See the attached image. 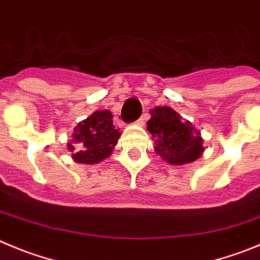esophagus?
<instances>
[{
    "instance_id": "esophagus-1",
    "label": "esophagus",
    "mask_w": 260,
    "mask_h": 260,
    "mask_svg": "<svg viewBox=\"0 0 260 260\" xmlns=\"http://www.w3.org/2000/svg\"><path fill=\"white\" fill-rule=\"evenodd\" d=\"M136 124H137V125H144L145 124V118H144V116H141V118L138 119L137 122H136Z\"/></svg>"
}]
</instances>
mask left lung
I'll list each match as a JSON object with an SVG mask.
<instances>
[{"label": "left lung", "mask_w": 260, "mask_h": 260, "mask_svg": "<svg viewBox=\"0 0 260 260\" xmlns=\"http://www.w3.org/2000/svg\"><path fill=\"white\" fill-rule=\"evenodd\" d=\"M150 114L147 131L155 138V151L167 163L182 166L200 157L203 138L188 120L183 122L181 115L168 106H156Z\"/></svg>", "instance_id": "left-lung-1"}]
</instances>
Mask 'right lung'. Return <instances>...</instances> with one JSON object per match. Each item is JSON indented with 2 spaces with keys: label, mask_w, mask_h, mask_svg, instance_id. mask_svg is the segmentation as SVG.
I'll return each instance as SVG.
<instances>
[{
  "label": "right lung",
  "mask_w": 260,
  "mask_h": 260,
  "mask_svg": "<svg viewBox=\"0 0 260 260\" xmlns=\"http://www.w3.org/2000/svg\"><path fill=\"white\" fill-rule=\"evenodd\" d=\"M113 115L109 110L96 111L79 123L73 133L74 142H82L83 150L75 152V147L68 144L72 157L77 163H99L113 151L122 133L113 124Z\"/></svg>",
  "instance_id": "right-lung-1"
}]
</instances>
